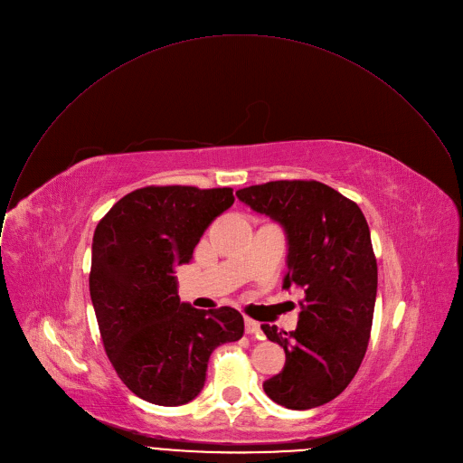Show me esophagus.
Returning a JSON list of instances; mask_svg holds the SVG:
<instances>
[{
	"label": "esophagus",
	"mask_w": 463,
	"mask_h": 463,
	"mask_svg": "<svg viewBox=\"0 0 463 463\" xmlns=\"http://www.w3.org/2000/svg\"><path fill=\"white\" fill-rule=\"evenodd\" d=\"M244 325H246V334L248 335H257L259 339H262V330H260V325L250 317L244 319Z\"/></svg>",
	"instance_id": "1"
}]
</instances>
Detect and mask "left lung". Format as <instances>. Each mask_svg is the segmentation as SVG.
Segmentation results:
<instances>
[{"instance_id":"1","label":"left lung","mask_w":463,"mask_h":463,"mask_svg":"<svg viewBox=\"0 0 463 463\" xmlns=\"http://www.w3.org/2000/svg\"><path fill=\"white\" fill-rule=\"evenodd\" d=\"M237 197L288 235L283 288H305L294 332L262 325L285 348L283 371L262 383L269 400L307 411L339 396L364 357L378 292V262L359 206L317 180H273Z\"/></svg>"}]
</instances>
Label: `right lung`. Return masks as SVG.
<instances>
[{"mask_svg": "<svg viewBox=\"0 0 463 463\" xmlns=\"http://www.w3.org/2000/svg\"><path fill=\"white\" fill-rule=\"evenodd\" d=\"M233 201L232 188L146 186L122 197L95 230L89 292L102 343L124 385L149 403L192 402L212 352L244 334L235 308L180 303L173 275Z\"/></svg>", "mask_w": 463, "mask_h": 463, "instance_id": "right-lung-1", "label": "right lung"}]
</instances>
